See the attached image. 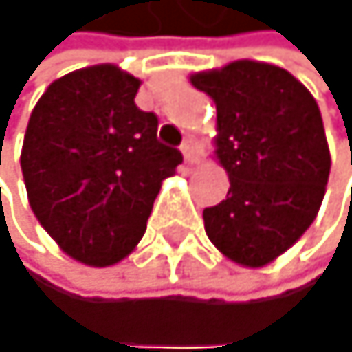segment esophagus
I'll use <instances>...</instances> for the list:
<instances>
[{
	"mask_svg": "<svg viewBox=\"0 0 352 352\" xmlns=\"http://www.w3.org/2000/svg\"><path fill=\"white\" fill-rule=\"evenodd\" d=\"M182 154H184V159L188 161V164H193V161L198 159V142L188 135V138L182 142Z\"/></svg>",
	"mask_w": 352,
	"mask_h": 352,
	"instance_id": "esophagus-1",
	"label": "esophagus"
}]
</instances>
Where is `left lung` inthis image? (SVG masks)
<instances>
[{
  "instance_id": "8db88e82",
  "label": "left lung",
  "mask_w": 352,
  "mask_h": 352,
  "mask_svg": "<svg viewBox=\"0 0 352 352\" xmlns=\"http://www.w3.org/2000/svg\"><path fill=\"white\" fill-rule=\"evenodd\" d=\"M217 105V156L226 200L205 207V232L230 261L263 267L314 223L330 177V149L316 98L286 69L232 62L191 76Z\"/></svg>"
}]
</instances>
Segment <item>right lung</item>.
Instances as JSON below:
<instances>
[{"mask_svg": "<svg viewBox=\"0 0 352 352\" xmlns=\"http://www.w3.org/2000/svg\"><path fill=\"white\" fill-rule=\"evenodd\" d=\"M140 80L113 64L55 80L38 98L22 145V177L41 226L66 254L105 267L145 235L161 182L182 164L135 105Z\"/></svg>", "mask_w": 352, "mask_h": 352, "instance_id": "obj_1", "label": "right lung"}]
</instances>
